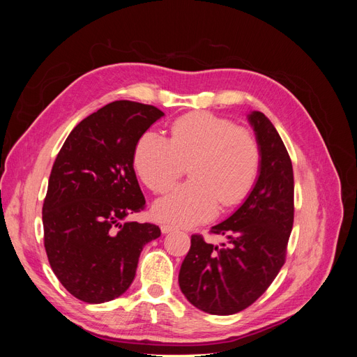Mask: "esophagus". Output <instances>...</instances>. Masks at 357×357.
<instances>
[{
	"mask_svg": "<svg viewBox=\"0 0 357 357\" xmlns=\"http://www.w3.org/2000/svg\"><path fill=\"white\" fill-rule=\"evenodd\" d=\"M174 229H176L174 226H171V225H162V226H160L162 234H169V232H172Z\"/></svg>",
	"mask_w": 357,
	"mask_h": 357,
	"instance_id": "34e87169",
	"label": "esophagus"
}]
</instances>
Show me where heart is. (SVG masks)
<instances>
[{"instance_id": "1", "label": "heart", "mask_w": 357, "mask_h": 357, "mask_svg": "<svg viewBox=\"0 0 357 357\" xmlns=\"http://www.w3.org/2000/svg\"><path fill=\"white\" fill-rule=\"evenodd\" d=\"M189 164L192 180L155 204L160 222L204 223L214 218L219 202L229 208L245 199L261 171V144L250 129L208 112L176 119L169 138L147 131L137 142L135 171L155 193L168 192Z\"/></svg>"}]
</instances>
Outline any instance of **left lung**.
Masks as SVG:
<instances>
[{
  "label": "left lung",
  "mask_w": 357,
  "mask_h": 357,
  "mask_svg": "<svg viewBox=\"0 0 357 357\" xmlns=\"http://www.w3.org/2000/svg\"><path fill=\"white\" fill-rule=\"evenodd\" d=\"M248 119L261 144V174L241 207L211 228L210 234L226 241L213 245L193 234L178 274L190 304L218 316L240 312L265 294L286 262L294 228L295 181L287 149L264 113Z\"/></svg>",
  "instance_id": "8db88e82"
}]
</instances>
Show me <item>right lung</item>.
<instances>
[{"label": "right lung", "instance_id": "1", "mask_svg": "<svg viewBox=\"0 0 357 357\" xmlns=\"http://www.w3.org/2000/svg\"><path fill=\"white\" fill-rule=\"evenodd\" d=\"M162 116L149 104H107L73 129L52 167L43 204L46 255L61 284L88 304L125 294L143 247L160 236L153 223L122 220L146 208L134 150Z\"/></svg>", "mask_w": 357, "mask_h": 357}]
</instances>
